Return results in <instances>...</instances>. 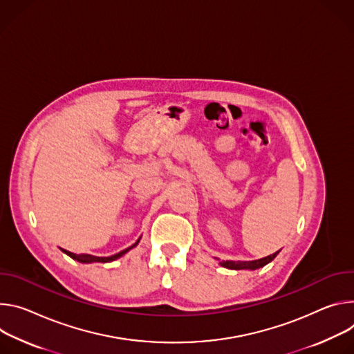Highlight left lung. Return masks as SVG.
<instances>
[{"label": "left lung", "instance_id": "left-lung-1", "mask_svg": "<svg viewBox=\"0 0 354 354\" xmlns=\"http://www.w3.org/2000/svg\"><path fill=\"white\" fill-rule=\"evenodd\" d=\"M279 254V252L272 253L270 256H266L263 259H259V260H252V261H230V260H226V261H221L219 264L222 267H226V268H230V270H256V268H260V267H264L266 264H268L271 260L276 259V256Z\"/></svg>", "mask_w": 354, "mask_h": 354}]
</instances>
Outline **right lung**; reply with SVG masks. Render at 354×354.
I'll return each mask as SVG.
<instances>
[{
    "label": "right lung",
    "instance_id": "obj_1",
    "mask_svg": "<svg viewBox=\"0 0 354 354\" xmlns=\"http://www.w3.org/2000/svg\"><path fill=\"white\" fill-rule=\"evenodd\" d=\"M139 241H140V239H138V242L133 243L131 248H128V249H125V250H122V252H120V253H116V254H113V256H109V257H97V256H91V254H74V253H71V252H68V250H64V249H62V250H63V253H66L67 256H70L73 260H77V261H80V263H93V261L108 263V261H113V260H116V259H120L121 256H124L125 253H128L131 249H133V248L139 243Z\"/></svg>",
    "mask_w": 354,
    "mask_h": 354
}]
</instances>
